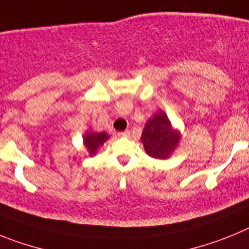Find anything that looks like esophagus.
<instances>
[{
    "label": "esophagus",
    "instance_id": "1",
    "mask_svg": "<svg viewBox=\"0 0 249 249\" xmlns=\"http://www.w3.org/2000/svg\"><path fill=\"white\" fill-rule=\"evenodd\" d=\"M118 136H120V137H124V138H127V137H129V136H131V131L120 132V133H118Z\"/></svg>",
    "mask_w": 249,
    "mask_h": 249
}]
</instances>
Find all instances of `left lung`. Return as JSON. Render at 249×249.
Returning a JSON list of instances; mask_svg holds the SVG:
<instances>
[{
    "instance_id": "obj_1",
    "label": "left lung",
    "mask_w": 249,
    "mask_h": 249,
    "mask_svg": "<svg viewBox=\"0 0 249 249\" xmlns=\"http://www.w3.org/2000/svg\"><path fill=\"white\" fill-rule=\"evenodd\" d=\"M141 140L147 155L166 160L177 148L181 135L177 129H173L167 114L160 111L147 121Z\"/></svg>"
}]
</instances>
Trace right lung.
<instances>
[{"mask_svg":"<svg viewBox=\"0 0 249 249\" xmlns=\"http://www.w3.org/2000/svg\"><path fill=\"white\" fill-rule=\"evenodd\" d=\"M109 136L106 132H92L87 131L83 136V143L86 148L89 152V156H93L97 153V149L108 140Z\"/></svg>","mask_w":249,"mask_h":249,"instance_id":"add662e5","label":"right lung"}]
</instances>
